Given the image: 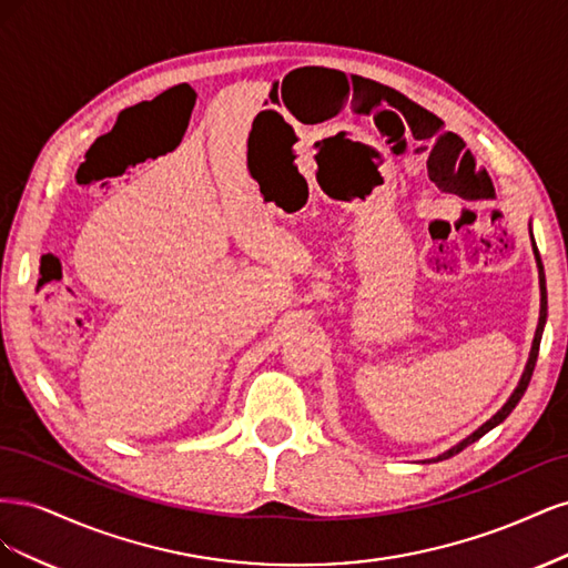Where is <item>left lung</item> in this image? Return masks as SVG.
<instances>
[{"instance_id": "1", "label": "left lung", "mask_w": 568, "mask_h": 568, "mask_svg": "<svg viewBox=\"0 0 568 568\" xmlns=\"http://www.w3.org/2000/svg\"><path fill=\"white\" fill-rule=\"evenodd\" d=\"M528 232H530V244H532V255H536V265H538V280H540V317H538V326H536V336H532V343H530V353H528V363H526V367H524V374H521V379H519V384H517V388L511 390V395L507 398V403L495 412V415L486 422V424H480L474 434H469L467 438H462L457 445H453L450 450H445V453H440L438 457H432V459H424V464L426 462H443V459H448V457H453V455H457V453H462L464 448H467V445H471V443H476L480 436H486L490 428H495L497 424H503L509 415H511V409L519 405V400L524 398V393H526V388H528V382H530V376H532V369H536V359H538V351H540V338H542V329H545V322H547V286H545V270H542V261H540V253H538V246H536V239H532V230H530V222H528Z\"/></svg>"}]
</instances>
